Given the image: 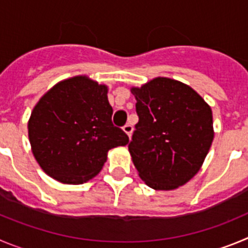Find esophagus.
Returning a JSON list of instances; mask_svg holds the SVG:
<instances>
[{
  "mask_svg": "<svg viewBox=\"0 0 248 248\" xmlns=\"http://www.w3.org/2000/svg\"><path fill=\"white\" fill-rule=\"evenodd\" d=\"M124 131L127 133V135H128V137H131V135H132V131H133L132 124H124Z\"/></svg>",
  "mask_w": 248,
  "mask_h": 248,
  "instance_id": "34e87169",
  "label": "esophagus"
}]
</instances>
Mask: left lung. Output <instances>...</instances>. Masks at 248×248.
Masks as SVG:
<instances>
[{
  "label": "left lung",
  "instance_id": "8db88e82",
  "mask_svg": "<svg viewBox=\"0 0 248 248\" xmlns=\"http://www.w3.org/2000/svg\"><path fill=\"white\" fill-rule=\"evenodd\" d=\"M132 93L138 122L128 149L140 179L155 190L184 185L213 143L211 108L190 86L168 78L133 88Z\"/></svg>",
  "mask_w": 248,
  "mask_h": 248
}]
</instances>
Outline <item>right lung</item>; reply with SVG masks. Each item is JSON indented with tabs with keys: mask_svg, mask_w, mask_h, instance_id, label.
<instances>
[{
	"mask_svg": "<svg viewBox=\"0 0 248 248\" xmlns=\"http://www.w3.org/2000/svg\"><path fill=\"white\" fill-rule=\"evenodd\" d=\"M111 116L105 85L86 77L57 84L35 105L28 122L33 155L42 169L66 184L95 177L108 152L128 143Z\"/></svg>",
	"mask_w": 248,
	"mask_h": 248,
	"instance_id": "add662e5",
	"label": "right lung"
}]
</instances>
